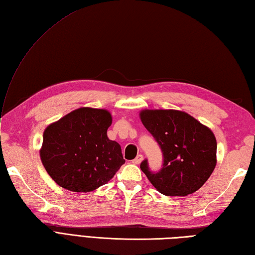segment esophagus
Returning <instances> with one entry per match:
<instances>
[{"label":"esophagus","mask_w":255,"mask_h":255,"mask_svg":"<svg viewBox=\"0 0 255 255\" xmlns=\"http://www.w3.org/2000/svg\"><path fill=\"white\" fill-rule=\"evenodd\" d=\"M142 159H144V158H142V154H138V156L136 157V158L132 161V162H133L134 164H139V163L141 162V161H142Z\"/></svg>","instance_id":"esophagus-1"}]
</instances>
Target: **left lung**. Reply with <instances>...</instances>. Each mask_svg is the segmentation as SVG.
Segmentation results:
<instances>
[{"instance_id": "left-lung-1", "label": "left lung", "mask_w": 255, "mask_h": 255, "mask_svg": "<svg viewBox=\"0 0 255 255\" xmlns=\"http://www.w3.org/2000/svg\"><path fill=\"white\" fill-rule=\"evenodd\" d=\"M139 118L163 153L157 173L140 170L149 182L165 196L194 194L208 181L216 165V138L211 129L187 113L174 109H144Z\"/></svg>"}]
</instances>
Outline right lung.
<instances>
[{"label":"right lung","mask_w":255,"mask_h":255,"mask_svg":"<svg viewBox=\"0 0 255 255\" xmlns=\"http://www.w3.org/2000/svg\"><path fill=\"white\" fill-rule=\"evenodd\" d=\"M111 123L108 110L82 107L49 124L40 157L56 184L73 192H89L115 176L126 160L121 146L107 136Z\"/></svg>","instance_id":"1"}]
</instances>
